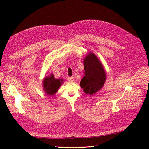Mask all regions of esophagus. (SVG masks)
Masks as SVG:
<instances>
[{"instance_id": "1", "label": "esophagus", "mask_w": 149, "mask_h": 149, "mask_svg": "<svg viewBox=\"0 0 149 149\" xmlns=\"http://www.w3.org/2000/svg\"><path fill=\"white\" fill-rule=\"evenodd\" d=\"M74 77H67V80L69 81V82H72L74 81Z\"/></svg>"}]
</instances>
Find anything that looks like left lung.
I'll use <instances>...</instances> for the list:
<instances>
[{"label":"left lung","mask_w":149,"mask_h":149,"mask_svg":"<svg viewBox=\"0 0 149 149\" xmlns=\"http://www.w3.org/2000/svg\"><path fill=\"white\" fill-rule=\"evenodd\" d=\"M85 75L80 82V86L84 92L93 95L100 90L106 80V74L97 56L90 52L84 59Z\"/></svg>","instance_id":"obj_1"}]
</instances>
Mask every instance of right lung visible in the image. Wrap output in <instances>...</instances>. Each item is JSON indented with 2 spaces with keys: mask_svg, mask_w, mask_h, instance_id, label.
I'll return each instance as SVG.
<instances>
[{
  "mask_svg": "<svg viewBox=\"0 0 149 149\" xmlns=\"http://www.w3.org/2000/svg\"><path fill=\"white\" fill-rule=\"evenodd\" d=\"M63 79L55 78L53 74L45 77L43 79V89L48 95H54L63 84Z\"/></svg>",
  "mask_w": 149,
  "mask_h": 149,
  "instance_id": "1",
  "label": "right lung"
}]
</instances>
